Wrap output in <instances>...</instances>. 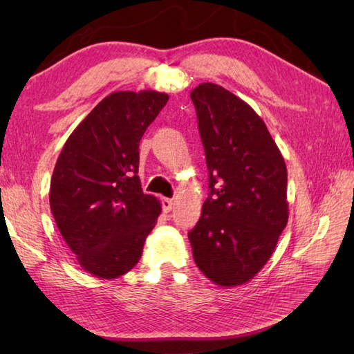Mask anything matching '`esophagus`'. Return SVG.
Listing matches in <instances>:
<instances>
[{"mask_svg": "<svg viewBox=\"0 0 354 354\" xmlns=\"http://www.w3.org/2000/svg\"><path fill=\"white\" fill-rule=\"evenodd\" d=\"M161 205H162V212L169 213V212H171V208H173V201L169 199V198H164L161 201Z\"/></svg>", "mask_w": 354, "mask_h": 354, "instance_id": "1", "label": "esophagus"}]
</instances>
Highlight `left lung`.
<instances>
[{
    "mask_svg": "<svg viewBox=\"0 0 354 354\" xmlns=\"http://www.w3.org/2000/svg\"><path fill=\"white\" fill-rule=\"evenodd\" d=\"M205 149L209 194L189 239L201 272L214 284L250 281L286 228L288 169L265 122L216 84L190 94Z\"/></svg>",
    "mask_w": 354,
    "mask_h": 354,
    "instance_id": "1",
    "label": "left lung"
}]
</instances>
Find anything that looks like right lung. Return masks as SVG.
Segmentation results:
<instances>
[{
    "label": "right lung",
    "instance_id": "right-lung-1",
    "mask_svg": "<svg viewBox=\"0 0 354 354\" xmlns=\"http://www.w3.org/2000/svg\"><path fill=\"white\" fill-rule=\"evenodd\" d=\"M158 91H117L66 140L50 184V208L80 268L112 280L137 265L161 204L138 178L140 140L165 106Z\"/></svg>",
    "mask_w": 354,
    "mask_h": 354
}]
</instances>
